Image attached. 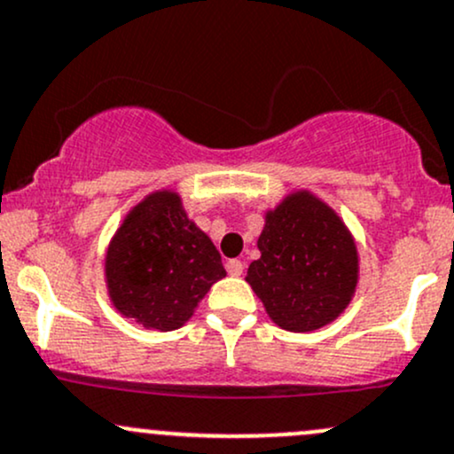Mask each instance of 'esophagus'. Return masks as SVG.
I'll use <instances>...</instances> for the list:
<instances>
[{
  "instance_id": "esophagus-1",
  "label": "esophagus",
  "mask_w": 454,
  "mask_h": 454,
  "mask_svg": "<svg viewBox=\"0 0 454 454\" xmlns=\"http://www.w3.org/2000/svg\"><path fill=\"white\" fill-rule=\"evenodd\" d=\"M226 270L231 276H241L243 274V263L239 259H231L226 263Z\"/></svg>"
}]
</instances>
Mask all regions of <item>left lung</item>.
Instances as JSON below:
<instances>
[{
	"label": "left lung",
	"instance_id": "left-lung-1",
	"mask_svg": "<svg viewBox=\"0 0 454 454\" xmlns=\"http://www.w3.org/2000/svg\"><path fill=\"white\" fill-rule=\"evenodd\" d=\"M261 259L246 280L278 326L307 333L333 322L356 287V247L335 213L309 193L267 213Z\"/></svg>",
	"mask_w": 454,
	"mask_h": 454
}]
</instances>
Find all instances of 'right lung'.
<instances>
[{
	"label": "right lung",
	"mask_w": 454,
	"mask_h": 454,
	"mask_svg": "<svg viewBox=\"0 0 454 454\" xmlns=\"http://www.w3.org/2000/svg\"><path fill=\"white\" fill-rule=\"evenodd\" d=\"M223 276L211 239L189 222L178 195L167 191L132 208L106 254L114 307L154 331L183 326Z\"/></svg>",
	"instance_id": "obj_1"
}]
</instances>
